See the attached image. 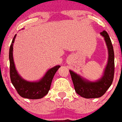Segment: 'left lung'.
Returning <instances> with one entry per match:
<instances>
[{"label": "left lung", "instance_id": "obj_1", "mask_svg": "<svg viewBox=\"0 0 122 122\" xmlns=\"http://www.w3.org/2000/svg\"><path fill=\"white\" fill-rule=\"evenodd\" d=\"M104 37L109 51V60L101 79L96 82H91L82 79L79 75L69 71L75 91L78 95L86 98H95L103 96L112 84L114 74V53L111 40L106 31L100 33Z\"/></svg>", "mask_w": 122, "mask_h": 122}]
</instances>
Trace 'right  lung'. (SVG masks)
<instances>
[{"label":"right lung","instance_id":"right-lung-1","mask_svg":"<svg viewBox=\"0 0 122 122\" xmlns=\"http://www.w3.org/2000/svg\"><path fill=\"white\" fill-rule=\"evenodd\" d=\"M16 35H15L11 44L9 53L10 75L11 83L20 97L28 99L42 98L49 92L54 75L60 66H57L49 69L44 76L38 82H27L22 79L16 72L13 58V45Z\"/></svg>","mask_w":122,"mask_h":122}]
</instances>
